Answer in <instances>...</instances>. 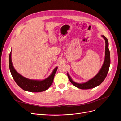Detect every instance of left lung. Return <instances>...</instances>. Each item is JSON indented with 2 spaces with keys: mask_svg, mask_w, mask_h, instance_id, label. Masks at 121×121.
<instances>
[{
  "mask_svg": "<svg viewBox=\"0 0 121 121\" xmlns=\"http://www.w3.org/2000/svg\"><path fill=\"white\" fill-rule=\"evenodd\" d=\"M101 36L104 39L105 41V58L102 67L98 72V73L94 78H93L87 82H84V83H77V82H74L72 80L70 75L67 73V76L69 80L71 82V84L74 85L75 87L81 89H89L94 88L100 85L104 80L107 74H108L110 64V52L108 49V42L106 37L104 35H101Z\"/></svg>",
  "mask_w": 121,
  "mask_h": 121,
  "instance_id": "obj_1",
  "label": "left lung"
}]
</instances>
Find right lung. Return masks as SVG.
I'll use <instances>...</instances> for the list:
<instances>
[{
	"instance_id": "add662e5",
	"label": "right lung",
	"mask_w": 121,
	"mask_h": 121,
	"mask_svg": "<svg viewBox=\"0 0 121 121\" xmlns=\"http://www.w3.org/2000/svg\"><path fill=\"white\" fill-rule=\"evenodd\" d=\"M12 50L9 56V67L12 77L17 84L23 90L31 92H40L46 91L52 84L58 67L54 68L52 73L43 80H30L19 74L13 67L12 61Z\"/></svg>"
}]
</instances>
